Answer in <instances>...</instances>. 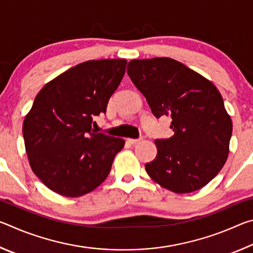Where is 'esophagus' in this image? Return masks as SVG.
Here are the masks:
<instances>
[{
	"label": "esophagus",
	"instance_id": "obj_1",
	"mask_svg": "<svg viewBox=\"0 0 253 253\" xmlns=\"http://www.w3.org/2000/svg\"><path fill=\"white\" fill-rule=\"evenodd\" d=\"M139 142H140V139H132V138H128L127 139V143H129L131 145H135V144L139 143Z\"/></svg>",
	"mask_w": 253,
	"mask_h": 253
}]
</instances>
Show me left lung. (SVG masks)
<instances>
[{
    "label": "left lung",
    "instance_id": "8db88e82",
    "mask_svg": "<svg viewBox=\"0 0 253 253\" xmlns=\"http://www.w3.org/2000/svg\"><path fill=\"white\" fill-rule=\"evenodd\" d=\"M127 74L152 113L172 118L174 135L156 139L147 174L174 193H191L212 181L225 164L232 121L211 81L170 58L131 60Z\"/></svg>",
    "mask_w": 253,
    "mask_h": 253
}]
</instances>
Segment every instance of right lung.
<instances>
[{"mask_svg": "<svg viewBox=\"0 0 253 253\" xmlns=\"http://www.w3.org/2000/svg\"><path fill=\"white\" fill-rule=\"evenodd\" d=\"M125 59L89 60L63 72L38 93L23 122L30 166L44 185L78 198L110 172L125 140L96 132L92 118L106 113L125 75Z\"/></svg>", "mask_w": 253, "mask_h": 253, "instance_id": "right-lung-1", "label": "right lung"}]
</instances>
